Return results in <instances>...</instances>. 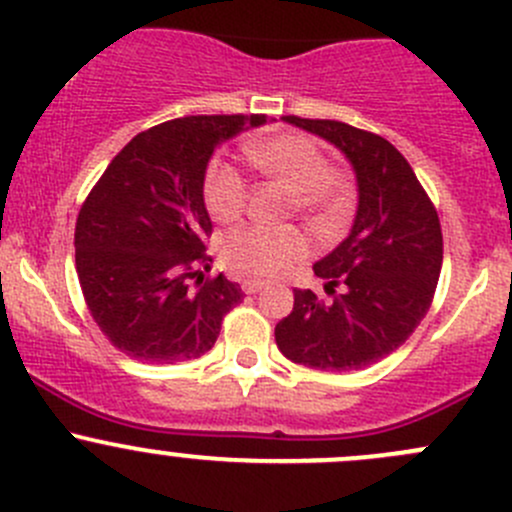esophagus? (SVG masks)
<instances>
[{
	"label": "esophagus",
	"mask_w": 512,
	"mask_h": 512,
	"mask_svg": "<svg viewBox=\"0 0 512 512\" xmlns=\"http://www.w3.org/2000/svg\"><path fill=\"white\" fill-rule=\"evenodd\" d=\"M265 287H267L265 282H260V280H245V282H242V292H245V294H257V292H262Z\"/></svg>",
	"instance_id": "esophagus-1"
}]
</instances>
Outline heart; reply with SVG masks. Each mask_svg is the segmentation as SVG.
<instances>
[{"label":"heart","mask_w":512,"mask_h":512,"mask_svg":"<svg viewBox=\"0 0 512 512\" xmlns=\"http://www.w3.org/2000/svg\"><path fill=\"white\" fill-rule=\"evenodd\" d=\"M245 156L292 193L302 213L327 225H339L352 208V183L342 170L327 165V156L317 141L302 133L250 141ZM205 208L218 223H235L245 210L247 188L232 165L213 163L203 185ZM307 257V240L292 227H247L225 237L220 260L235 277L267 280L285 275Z\"/></svg>","instance_id":"b5f03b06"}]
</instances>
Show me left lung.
Here are the masks:
<instances>
[{"mask_svg": "<svg viewBox=\"0 0 512 512\" xmlns=\"http://www.w3.org/2000/svg\"><path fill=\"white\" fill-rule=\"evenodd\" d=\"M344 153L356 175L354 225L314 262L327 280L322 302L312 289H294L289 317L275 327L280 352L319 371H356L401 347L426 317L443 262L441 223L409 160L386 138L342 121L285 116Z\"/></svg>", "mask_w": 512, "mask_h": 512, "instance_id": "obj_1", "label": "left lung"}]
</instances>
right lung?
I'll return each mask as SVG.
<instances>
[{
  "mask_svg": "<svg viewBox=\"0 0 512 512\" xmlns=\"http://www.w3.org/2000/svg\"><path fill=\"white\" fill-rule=\"evenodd\" d=\"M267 116H185L138 133L103 170L76 220V272L94 322L123 354L175 364L210 352L242 299L225 275L203 282L213 232L203 185L220 143ZM199 277L196 287L192 280Z\"/></svg>",
  "mask_w": 512,
  "mask_h": 512,
  "instance_id": "obj_1",
  "label": "right lung"
}]
</instances>
